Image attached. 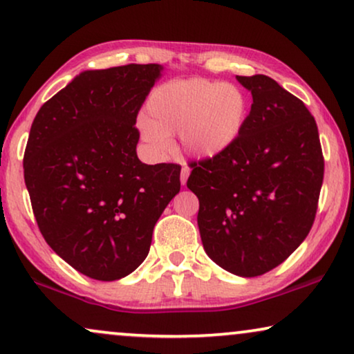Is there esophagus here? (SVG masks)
Segmentation results:
<instances>
[{
    "label": "esophagus",
    "mask_w": 354,
    "mask_h": 354,
    "mask_svg": "<svg viewBox=\"0 0 354 354\" xmlns=\"http://www.w3.org/2000/svg\"><path fill=\"white\" fill-rule=\"evenodd\" d=\"M188 176H190V169H188L187 166H183V167H182V172H180V182H182V185H185V183H187Z\"/></svg>",
    "instance_id": "obj_1"
}]
</instances>
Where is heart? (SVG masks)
Masks as SVG:
<instances>
[{
	"mask_svg": "<svg viewBox=\"0 0 354 354\" xmlns=\"http://www.w3.org/2000/svg\"><path fill=\"white\" fill-rule=\"evenodd\" d=\"M148 118H140L142 137L156 149L169 148V135L198 158L229 149L243 132L250 114L248 95L235 84L206 79L167 82L153 90Z\"/></svg>",
	"mask_w": 354,
	"mask_h": 354,
	"instance_id": "heart-1",
	"label": "heart"
}]
</instances>
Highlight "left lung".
Instances as JSON below:
<instances>
[{"label":"left lung","instance_id":"obj_1","mask_svg":"<svg viewBox=\"0 0 354 354\" xmlns=\"http://www.w3.org/2000/svg\"><path fill=\"white\" fill-rule=\"evenodd\" d=\"M253 104L240 138L193 161L187 187L200 200L207 256L240 277L282 264L306 239L317 212L324 156L316 120L268 75H236Z\"/></svg>","mask_w":354,"mask_h":354}]
</instances>
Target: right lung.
I'll list each match as a JSON object with an SVG mask.
<instances>
[{
  "instance_id": "1",
  "label": "right lung",
  "mask_w": 354,
  "mask_h": 354,
  "mask_svg": "<svg viewBox=\"0 0 354 354\" xmlns=\"http://www.w3.org/2000/svg\"><path fill=\"white\" fill-rule=\"evenodd\" d=\"M159 64L85 71L33 119L24 178L43 239L95 280H119L148 256L153 229L180 192V166L137 156L138 111Z\"/></svg>"
}]
</instances>
